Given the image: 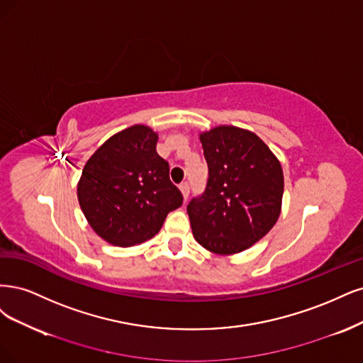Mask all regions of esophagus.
<instances>
[{"label": "esophagus", "mask_w": 363, "mask_h": 363, "mask_svg": "<svg viewBox=\"0 0 363 363\" xmlns=\"http://www.w3.org/2000/svg\"><path fill=\"white\" fill-rule=\"evenodd\" d=\"M179 190H181L184 199L186 201V197H189V194H190V185H189V182H181Z\"/></svg>", "instance_id": "obj_1"}]
</instances>
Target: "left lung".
Listing matches in <instances>:
<instances>
[{"instance_id": "1", "label": "left lung", "mask_w": 363, "mask_h": 363, "mask_svg": "<svg viewBox=\"0 0 363 363\" xmlns=\"http://www.w3.org/2000/svg\"><path fill=\"white\" fill-rule=\"evenodd\" d=\"M208 164L202 196L186 205L193 235L217 255L240 253L274 226L284 196V172L255 133L221 125L201 134Z\"/></svg>"}]
</instances>
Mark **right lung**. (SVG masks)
Masks as SVG:
<instances>
[{"instance_id": "right-lung-1", "label": "right lung", "mask_w": 363, "mask_h": 363, "mask_svg": "<svg viewBox=\"0 0 363 363\" xmlns=\"http://www.w3.org/2000/svg\"><path fill=\"white\" fill-rule=\"evenodd\" d=\"M157 142L149 126H130L110 137L83 169L79 206L91 229L113 245L131 247L155 237L167 214L182 205Z\"/></svg>"}]
</instances>
